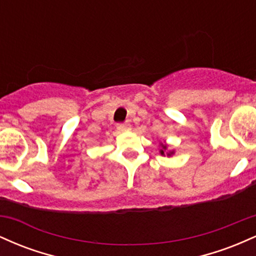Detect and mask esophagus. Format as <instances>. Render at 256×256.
Listing matches in <instances>:
<instances>
[{"mask_svg": "<svg viewBox=\"0 0 256 256\" xmlns=\"http://www.w3.org/2000/svg\"><path fill=\"white\" fill-rule=\"evenodd\" d=\"M118 128L120 131H128L131 128V125L128 122H122V124H118Z\"/></svg>", "mask_w": 256, "mask_h": 256, "instance_id": "34e87169", "label": "esophagus"}]
</instances>
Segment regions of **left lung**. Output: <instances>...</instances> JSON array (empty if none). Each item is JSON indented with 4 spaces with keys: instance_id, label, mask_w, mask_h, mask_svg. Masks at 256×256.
Returning a JSON list of instances; mask_svg holds the SVG:
<instances>
[{
    "instance_id": "1",
    "label": "left lung",
    "mask_w": 256,
    "mask_h": 256,
    "mask_svg": "<svg viewBox=\"0 0 256 256\" xmlns=\"http://www.w3.org/2000/svg\"><path fill=\"white\" fill-rule=\"evenodd\" d=\"M165 149H166V146L162 144V149H161V150H160V152H161V154H162V155H164V150H165ZM171 154H172V152H170L168 155H171Z\"/></svg>"
}]
</instances>
